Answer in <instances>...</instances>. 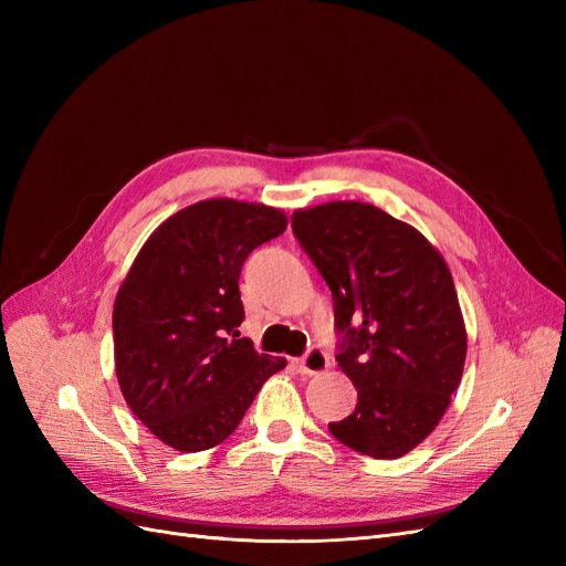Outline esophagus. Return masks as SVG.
Wrapping results in <instances>:
<instances>
[{"mask_svg": "<svg viewBox=\"0 0 566 566\" xmlns=\"http://www.w3.org/2000/svg\"><path fill=\"white\" fill-rule=\"evenodd\" d=\"M331 366V358L328 354H325L321 347H312L310 352H306L302 358H300V370L304 375H318V373H325Z\"/></svg>", "mask_w": 566, "mask_h": 566, "instance_id": "obj_1", "label": "esophagus"}]
</instances>
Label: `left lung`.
Returning a JSON list of instances; mask_svg holds the SVG:
<instances>
[{
  "instance_id": "obj_1",
  "label": "left lung",
  "mask_w": 566,
  "mask_h": 566,
  "mask_svg": "<svg viewBox=\"0 0 566 566\" xmlns=\"http://www.w3.org/2000/svg\"><path fill=\"white\" fill-rule=\"evenodd\" d=\"M293 233L331 287L335 358L358 391L328 430L364 455L401 458L432 434L465 366L451 271L418 229L368 202L297 210Z\"/></svg>"
}]
</instances>
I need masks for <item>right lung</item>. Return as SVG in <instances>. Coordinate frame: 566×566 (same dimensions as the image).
Returning <instances> with one entry per match:
<instances>
[{
	"label": "right lung",
	"mask_w": 566,
	"mask_h": 566,
	"mask_svg": "<svg viewBox=\"0 0 566 566\" xmlns=\"http://www.w3.org/2000/svg\"><path fill=\"white\" fill-rule=\"evenodd\" d=\"M285 227L281 210L260 202L200 200L163 221L136 254L113 306L115 373L132 413L167 447H217L285 368L238 331L243 262Z\"/></svg>",
	"instance_id": "obj_1"
}]
</instances>
